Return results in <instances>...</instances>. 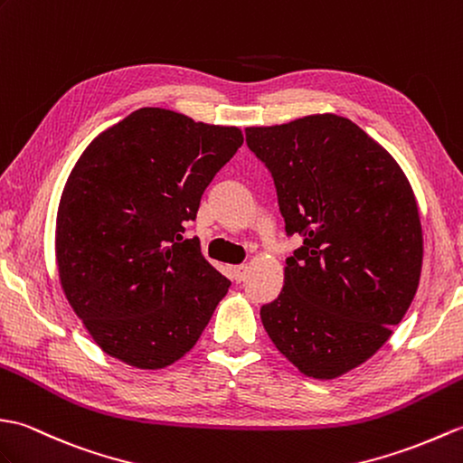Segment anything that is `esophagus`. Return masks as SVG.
I'll use <instances>...</instances> for the list:
<instances>
[{
	"mask_svg": "<svg viewBox=\"0 0 463 463\" xmlns=\"http://www.w3.org/2000/svg\"><path fill=\"white\" fill-rule=\"evenodd\" d=\"M245 275H248V265H233L232 267V279L235 283L245 281Z\"/></svg>",
	"mask_w": 463,
	"mask_h": 463,
	"instance_id": "obj_1",
	"label": "esophagus"
}]
</instances>
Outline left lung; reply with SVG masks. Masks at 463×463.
Masks as SVG:
<instances>
[{
    "mask_svg": "<svg viewBox=\"0 0 463 463\" xmlns=\"http://www.w3.org/2000/svg\"><path fill=\"white\" fill-rule=\"evenodd\" d=\"M271 172L287 235L277 299L261 307L273 345L307 376L335 378L371 358L412 303L422 225L402 168L353 120L313 115L245 128Z\"/></svg>",
    "mask_w": 463,
    "mask_h": 463,
    "instance_id": "8db88e82",
    "label": "left lung"
}]
</instances>
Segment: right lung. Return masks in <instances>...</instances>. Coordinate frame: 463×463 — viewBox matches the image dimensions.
<instances>
[{"label": "right lung", "instance_id": "obj_1", "mask_svg": "<svg viewBox=\"0 0 463 463\" xmlns=\"http://www.w3.org/2000/svg\"><path fill=\"white\" fill-rule=\"evenodd\" d=\"M241 130L138 109L90 142L57 213L61 285L107 354L164 368L198 343L230 281L184 240Z\"/></svg>", "mask_w": 463, "mask_h": 463}]
</instances>
